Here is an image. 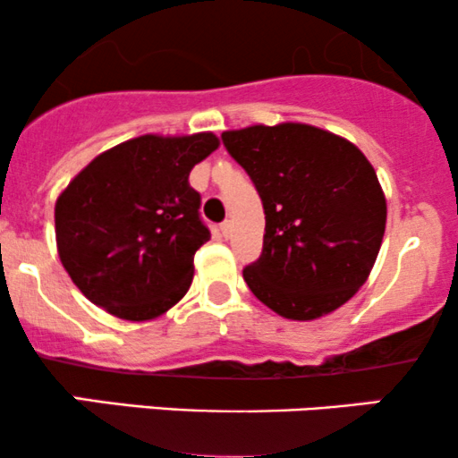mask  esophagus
<instances>
[{"instance_id":"1","label":"esophagus","mask_w":458,"mask_h":458,"mask_svg":"<svg viewBox=\"0 0 458 458\" xmlns=\"http://www.w3.org/2000/svg\"><path fill=\"white\" fill-rule=\"evenodd\" d=\"M220 233H223L225 238H231V233H233V223H231V220H223V223H220Z\"/></svg>"}]
</instances>
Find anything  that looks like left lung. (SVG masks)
Returning <instances> with one entry per match:
<instances>
[{
  "mask_svg": "<svg viewBox=\"0 0 458 458\" xmlns=\"http://www.w3.org/2000/svg\"><path fill=\"white\" fill-rule=\"evenodd\" d=\"M266 214L249 289L274 313L309 321L345 304L367 281L386 231L377 174L353 143L306 123L223 132Z\"/></svg>",
  "mask_w": 458,
  "mask_h": 458,
  "instance_id": "obj_1",
  "label": "left lung"
}]
</instances>
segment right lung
Segmentation results:
<instances>
[{
	"label": "right lung",
	"instance_id": "1",
	"mask_svg": "<svg viewBox=\"0 0 458 458\" xmlns=\"http://www.w3.org/2000/svg\"><path fill=\"white\" fill-rule=\"evenodd\" d=\"M216 148L212 132L143 134L70 182L55 203L57 250L89 302L145 321L184 298L195 252L209 240L188 175Z\"/></svg>",
	"mask_w": 458,
	"mask_h": 458
}]
</instances>
